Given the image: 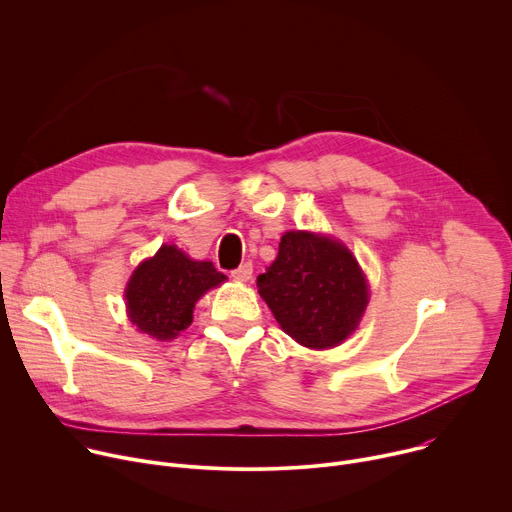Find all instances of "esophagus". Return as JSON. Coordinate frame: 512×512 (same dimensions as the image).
<instances>
[{
  "label": "esophagus",
  "instance_id": "1",
  "mask_svg": "<svg viewBox=\"0 0 512 512\" xmlns=\"http://www.w3.org/2000/svg\"><path fill=\"white\" fill-rule=\"evenodd\" d=\"M237 281H249L253 277V265L251 263H243L239 265L233 273H231Z\"/></svg>",
  "mask_w": 512,
  "mask_h": 512
}]
</instances>
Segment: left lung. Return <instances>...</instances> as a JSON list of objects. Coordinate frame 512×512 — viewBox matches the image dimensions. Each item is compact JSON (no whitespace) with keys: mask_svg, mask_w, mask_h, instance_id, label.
I'll list each match as a JSON object with an SVG mask.
<instances>
[{"mask_svg":"<svg viewBox=\"0 0 512 512\" xmlns=\"http://www.w3.org/2000/svg\"><path fill=\"white\" fill-rule=\"evenodd\" d=\"M257 287L283 332L308 348L346 340L369 302L367 281L350 251L304 231L281 237Z\"/></svg>","mask_w":512,"mask_h":512,"instance_id":"8db88e82","label":"left lung"}]
</instances>
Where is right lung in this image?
Segmentation results:
<instances>
[{"mask_svg":"<svg viewBox=\"0 0 512 512\" xmlns=\"http://www.w3.org/2000/svg\"><path fill=\"white\" fill-rule=\"evenodd\" d=\"M225 281L208 261H192L174 245L143 261L129 279L125 300L137 330L158 340L176 338L190 326L196 300Z\"/></svg>","mask_w":512,"mask_h":512,"instance_id":"obj_1","label":"right lung"}]
</instances>
